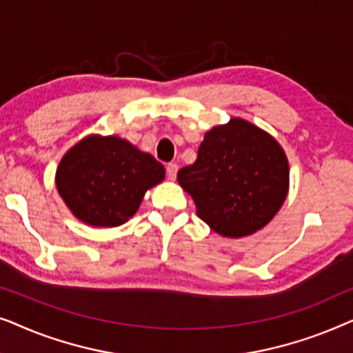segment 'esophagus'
<instances>
[{
  "instance_id": "obj_1",
  "label": "esophagus",
  "mask_w": 353,
  "mask_h": 353,
  "mask_svg": "<svg viewBox=\"0 0 353 353\" xmlns=\"http://www.w3.org/2000/svg\"><path fill=\"white\" fill-rule=\"evenodd\" d=\"M165 172H167L168 180H175V178H176V172H178V165H176V163H167Z\"/></svg>"
}]
</instances>
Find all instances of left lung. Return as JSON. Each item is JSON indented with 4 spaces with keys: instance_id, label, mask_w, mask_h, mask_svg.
<instances>
[{
    "instance_id": "left-lung-1",
    "label": "left lung",
    "mask_w": 353,
    "mask_h": 353,
    "mask_svg": "<svg viewBox=\"0 0 353 353\" xmlns=\"http://www.w3.org/2000/svg\"><path fill=\"white\" fill-rule=\"evenodd\" d=\"M176 178L201 220L221 236L241 238L276 215L288 194L289 165L276 139L231 119L205 133L196 162Z\"/></svg>"
}]
</instances>
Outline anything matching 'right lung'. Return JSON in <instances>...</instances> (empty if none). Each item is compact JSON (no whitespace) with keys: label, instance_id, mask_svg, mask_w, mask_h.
Instances as JSON below:
<instances>
[{"label":"right lung","instance_id":"obj_1","mask_svg":"<svg viewBox=\"0 0 353 353\" xmlns=\"http://www.w3.org/2000/svg\"><path fill=\"white\" fill-rule=\"evenodd\" d=\"M163 176L162 163L127 139L88 137L62 157L56 186L77 219L91 226H119Z\"/></svg>","mask_w":353,"mask_h":353}]
</instances>
